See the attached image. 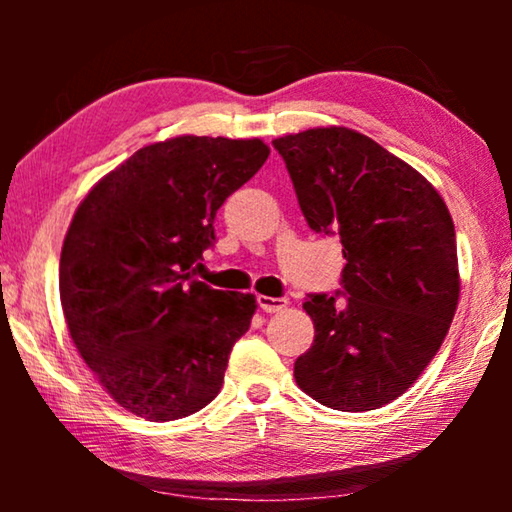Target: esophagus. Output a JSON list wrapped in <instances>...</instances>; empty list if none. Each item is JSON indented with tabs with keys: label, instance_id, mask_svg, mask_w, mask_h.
Returning <instances> with one entry per match:
<instances>
[{
	"label": "esophagus",
	"instance_id": "34e87169",
	"mask_svg": "<svg viewBox=\"0 0 512 512\" xmlns=\"http://www.w3.org/2000/svg\"><path fill=\"white\" fill-rule=\"evenodd\" d=\"M257 307L266 311V314H277L287 307V300L284 298H271V296H257Z\"/></svg>",
	"mask_w": 512,
	"mask_h": 512
}]
</instances>
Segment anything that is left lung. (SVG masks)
I'll use <instances>...</instances> for the list:
<instances>
[{
  "mask_svg": "<svg viewBox=\"0 0 512 512\" xmlns=\"http://www.w3.org/2000/svg\"><path fill=\"white\" fill-rule=\"evenodd\" d=\"M273 146L309 228L339 237L348 262L343 291L302 302L316 336L293 375L329 409H379L411 388L452 325V216L427 178L350 128H309Z\"/></svg>",
  "mask_w": 512,
  "mask_h": 512,
  "instance_id": "1",
  "label": "left lung"
}]
</instances>
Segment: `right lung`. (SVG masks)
<instances>
[{"label": "right lung", "mask_w": 512, "mask_h": 512, "mask_svg": "<svg viewBox=\"0 0 512 512\" xmlns=\"http://www.w3.org/2000/svg\"><path fill=\"white\" fill-rule=\"evenodd\" d=\"M262 140L183 135L144 146L92 187L60 253V302L83 361L151 422L219 395L255 296L196 280L225 198L268 158Z\"/></svg>", "instance_id": "obj_1"}]
</instances>
